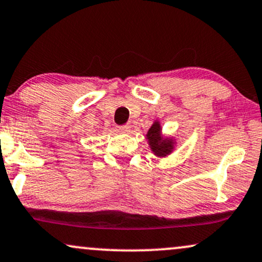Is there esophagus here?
<instances>
[{
  "instance_id": "esophagus-1",
  "label": "esophagus",
  "mask_w": 262,
  "mask_h": 262,
  "mask_svg": "<svg viewBox=\"0 0 262 262\" xmlns=\"http://www.w3.org/2000/svg\"><path fill=\"white\" fill-rule=\"evenodd\" d=\"M118 130L120 132H122V134H127L128 131H130V126L128 125H124V126H119Z\"/></svg>"
}]
</instances>
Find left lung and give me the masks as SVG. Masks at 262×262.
I'll return each instance as SVG.
<instances>
[{
  "label": "left lung",
  "mask_w": 262,
  "mask_h": 262,
  "mask_svg": "<svg viewBox=\"0 0 262 262\" xmlns=\"http://www.w3.org/2000/svg\"><path fill=\"white\" fill-rule=\"evenodd\" d=\"M146 140L152 153L158 158H165L170 156L177 146V140L173 136L165 137L162 132V125L159 120H155L149 130L146 134Z\"/></svg>",
  "instance_id": "obj_1"
}]
</instances>
